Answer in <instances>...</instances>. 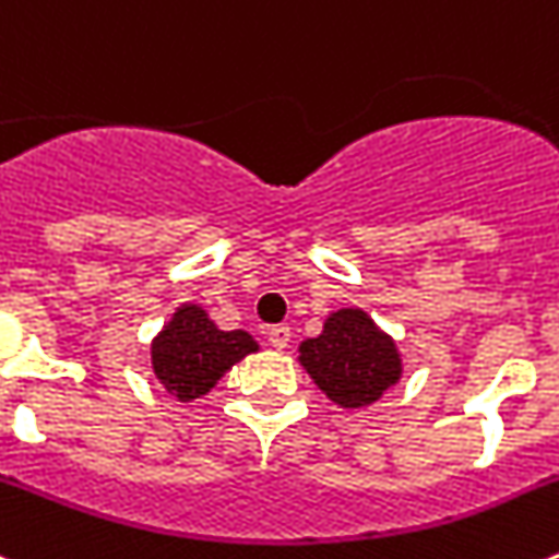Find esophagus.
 I'll list each match as a JSON object with an SVG mask.
<instances>
[{
	"instance_id": "1",
	"label": "esophagus",
	"mask_w": 559,
	"mask_h": 559,
	"mask_svg": "<svg viewBox=\"0 0 559 559\" xmlns=\"http://www.w3.org/2000/svg\"><path fill=\"white\" fill-rule=\"evenodd\" d=\"M289 325H273V329L267 331V340L275 350H284L286 345H289Z\"/></svg>"
}]
</instances>
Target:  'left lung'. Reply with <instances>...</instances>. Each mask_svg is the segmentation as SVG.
Masks as SVG:
<instances>
[{"label": "left lung", "instance_id": "left-lung-1", "mask_svg": "<svg viewBox=\"0 0 559 559\" xmlns=\"http://www.w3.org/2000/svg\"><path fill=\"white\" fill-rule=\"evenodd\" d=\"M300 365L345 409L370 406L401 379V354L386 331L361 309L331 311L323 334L300 342Z\"/></svg>", "mask_w": 559, "mask_h": 559}]
</instances>
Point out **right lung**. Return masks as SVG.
Masks as SVG:
<instances>
[{
    "label": "right lung",
    "instance_id": "right-lung-1",
    "mask_svg": "<svg viewBox=\"0 0 559 559\" xmlns=\"http://www.w3.org/2000/svg\"><path fill=\"white\" fill-rule=\"evenodd\" d=\"M255 350L248 331H219L203 306L183 304L153 340V373L169 395L194 401Z\"/></svg>",
    "mask_w": 559,
    "mask_h": 559
}]
</instances>
